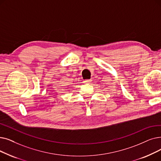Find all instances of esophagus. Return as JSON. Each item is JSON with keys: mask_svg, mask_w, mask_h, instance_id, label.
<instances>
[{"mask_svg": "<svg viewBox=\"0 0 161 161\" xmlns=\"http://www.w3.org/2000/svg\"><path fill=\"white\" fill-rule=\"evenodd\" d=\"M92 80H86L85 81H83V83H90L91 82H92Z\"/></svg>", "mask_w": 161, "mask_h": 161, "instance_id": "1", "label": "esophagus"}]
</instances>
